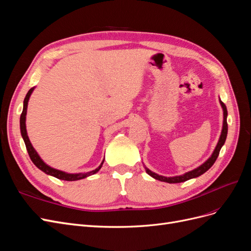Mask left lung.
Listing matches in <instances>:
<instances>
[{
  "label": "left lung",
  "instance_id": "obj_1",
  "mask_svg": "<svg viewBox=\"0 0 251 251\" xmlns=\"http://www.w3.org/2000/svg\"><path fill=\"white\" fill-rule=\"evenodd\" d=\"M220 102H221V105L223 108V112H224V120H223V128H222V133H221V136H220V139H219V142L217 144V147L214 151V153H212L211 157L208 159L207 161H205L202 165H200L199 168H197L191 172H188L184 175H182V176H177V177H163V176H159V175L153 173L151 171H150L149 169L146 168V171L147 173L150 175V176H151L153 178L159 180V181H163V182H168V183H180V182H184V181H187L189 179H193V178H196V177H199L201 176L202 174H204L206 171H208L212 164L215 163V161L217 160V158L219 156V153H220V150H221V148L223 147V144L225 143V140H226V137H227V130H228V126H227V109H226V105L224 104V102H222L221 100H220Z\"/></svg>",
  "mask_w": 251,
  "mask_h": 251
}]
</instances>
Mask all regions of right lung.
Here are the masks:
<instances>
[{
    "instance_id": "right-lung-1",
    "label": "right lung",
    "mask_w": 251,
    "mask_h": 251,
    "mask_svg": "<svg viewBox=\"0 0 251 251\" xmlns=\"http://www.w3.org/2000/svg\"><path fill=\"white\" fill-rule=\"evenodd\" d=\"M33 91V88L30 89L28 91V93L25 97L24 100V108H23V112L21 114V118H20V126H21V134H22V137L24 139V142L26 144V149L27 151L29 154L30 159H31L32 162L39 168L41 171H43L44 173H46L48 175H51V176L55 177L57 179L60 180H65V181H75V180H79V179H83L88 176H91V175H94L95 173H97L98 171L100 170L101 165L103 163V161L101 162V164L98 166V168L92 172H89V173H82V174H67L64 173L62 171H58V170H54L48 166L46 163H45L42 159L40 158V156L37 155V153L35 151V150L33 149V147L31 146V142H30L29 138H28V135H27V131H26V113H27V105H28V100H29V97L31 95Z\"/></svg>"
}]
</instances>
